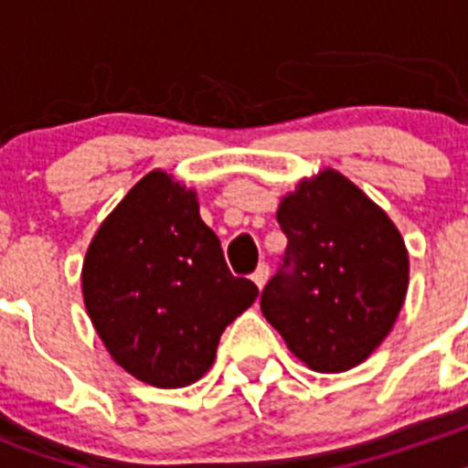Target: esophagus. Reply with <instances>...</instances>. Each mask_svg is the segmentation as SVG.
<instances>
[{"mask_svg": "<svg viewBox=\"0 0 468 468\" xmlns=\"http://www.w3.org/2000/svg\"><path fill=\"white\" fill-rule=\"evenodd\" d=\"M267 279H270V264H260L258 270L253 271V281H255V285H258L260 291H262L264 288V283H267Z\"/></svg>", "mask_w": 468, "mask_h": 468, "instance_id": "1", "label": "esophagus"}]
</instances>
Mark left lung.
<instances>
[{
	"label": "left lung",
	"instance_id": "8db88e82",
	"mask_svg": "<svg viewBox=\"0 0 468 468\" xmlns=\"http://www.w3.org/2000/svg\"><path fill=\"white\" fill-rule=\"evenodd\" d=\"M283 264L260 309L316 373H345L388 335L408 292V250L388 215L325 168L281 198Z\"/></svg>",
	"mask_w": 468,
	"mask_h": 468
}]
</instances>
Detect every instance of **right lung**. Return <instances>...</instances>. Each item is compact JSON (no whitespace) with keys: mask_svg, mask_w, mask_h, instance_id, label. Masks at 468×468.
<instances>
[{"mask_svg":"<svg viewBox=\"0 0 468 468\" xmlns=\"http://www.w3.org/2000/svg\"><path fill=\"white\" fill-rule=\"evenodd\" d=\"M86 312L112 358L159 388L197 382L227 325L258 297L229 271L194 189L152 171L95 231L81 270Z\"/></svg>","mask_w":468,"mask_h":468,"instance_id":"obj_1","label":"right lung"}]
</instances>
